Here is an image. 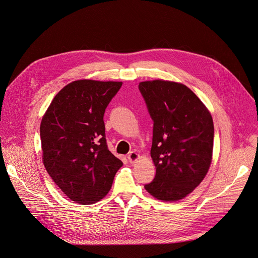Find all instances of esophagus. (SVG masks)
<instances>
[{
	"label": "esophagus",
	"instance_id": "esophagus-1",
	"mask_svg": "<svg viewBox=\"0 0 258 258\" xmlns=\"http://www.w3.org/2000/svg\"><path fill=\"white\" fill-rule=\"evenodd\" d=\"M140 155L138 154V153H136V152H132V153H130L128 154V156H127V159H128V161H130V163L131 164H135L136 162H138L139 160H140Z\"/></svg>",
	"mask_w": 258,
	"mask_h": 258
}]
</instances>
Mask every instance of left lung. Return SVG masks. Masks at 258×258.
I'll list each match as a JSON object with an SVG mask.
<instances>
[{
  "label": "left lung",
  "mask_w": 258,
  "mask_h": 258,
  "mask_svg": "<svg viewBox=\"0 0 258 258\" xmlns=\"http://www.w3.org/2000/svg\"><path fill=\"white\" fill-rule=\"evenodd\" d=\"M139 88L154 120L151 157L156 177L145 189L164 202L182 200L200 185L211 166L212 115L183 83L155 79L140 82Z\"/></svg>",
  "instance_id": "obj_1"
}]
</instances>
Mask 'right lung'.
Instances as JSON below:
<instances>
[{
	"label": "right lung",
	"instance_id": "add662e5",
	"mask_svg": "<svg viewBox=\"0 0 258 258\" xmlns=\"http://www.w3.org/2000/svg\"><path fill=\"white\" fill-rule=\"evenodd\" d=\"M121 85L120 81H72L54 96L42 117L44 167L75 203L93 204L104 198L122 166L107 149L103 121L105 108Z\"/></svg>",
	"mask_w": 258,
	"mask_h": 258
}]
</instances>
